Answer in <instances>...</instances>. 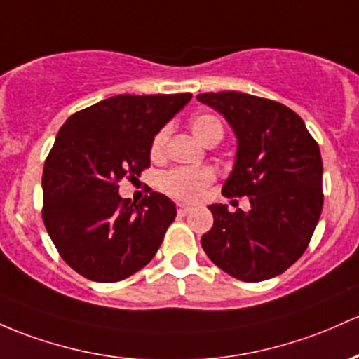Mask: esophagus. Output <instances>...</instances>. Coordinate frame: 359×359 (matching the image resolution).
<instances>
[{
    "mask_svg": "<svg viewBox=\"0 0 359 359\" xmlns=\"http://www.w3.org/2000/svg\"><path fill=\"white\" fill-rule=\"evenodd\" d=\"M177 211H179L180 216H186L192 211V208L187 206V204H179V210H177Z\"/></svg>",
    "mask_w": 359,
    "mask_h": 359,
    "instance_id": "1",
    "label": "esophagus"
}]
</instances>
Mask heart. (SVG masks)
Instances as JSON below:
<instances>
[{
	"label": "heart",
	"instance_id": "b5f03b06",
	"mask_svg": "<svg viewBox=\"0 0 359 359\" xmlns=\"http://www.w3.org/2000/svg\"><path fill=\"white\" fill-rule=\"evenodd\" d=\"M191 131L203 144L211 141H219L223 136L222 122L210 114H201L191 121ZM168 140V128H163L155 136L151 144V156L158 158L165 151ZM215 173L210 168H173V170L163 173L160 179V186L167 194L182 201H196L203 194L208 184L212 182Z\"/></svg>",
	"mask_w": 359,
	"mask_h": 359
}]
</instances>
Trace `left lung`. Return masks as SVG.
Returning <instances> with one entry per match:
<instances>
[{
  "label": "left lung",
  "instance_id": "1",
  "mask_svg": "<svg viewBox=\"0 0 359 359\" xmlns=\"http://www.w3.org/2000/svg\"><path fill=\"white\" fill-rule=\"evenodd\" d=\"M237 137L228 198L250 201L247 212L211 204L212 228L201 245L219 269L240 281L274 278L302 257L322 212L320 149L298 114L240 92L199 93Z\"/></svg>",
  "mask_w": 359,
  "mask_h": 359
}]
</instances>
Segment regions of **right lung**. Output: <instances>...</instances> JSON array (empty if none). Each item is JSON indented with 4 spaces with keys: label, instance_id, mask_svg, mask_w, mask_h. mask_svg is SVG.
<instances>
[{
    "label": "right lung",
    "instance_id": "1",
    "mask_svg": "<svg viewBox=\"0 0 359 359\" xmlns=\"http://www.w3.org/2000/svg\"><path fill=\"white\" fill-rule=\"evenodd\" d=\"M191 98L116 95L73 114L59 129L42 173V218L76 273L116 283L155 257L175 204L160 192L131 203L117 184L149 167L155 136Z\"/></svg>",
    "mask_w": 359,
    "mask_h": 359
}]
</instances>
